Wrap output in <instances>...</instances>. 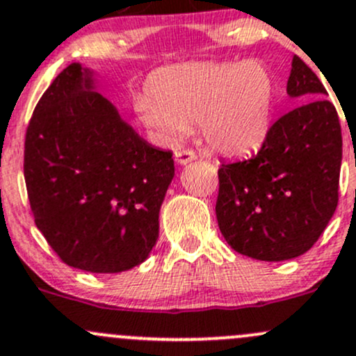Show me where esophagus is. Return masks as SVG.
I'll list each match as a JSON object with an SVG mask.
<instances>
[{"label":"esophagus","instance_id":"obj_1","mask_svg":"<svg viewBox=\"0 0 356 356\" xmlns=\"http://www.w3.org/2000/svg\"><path fill=\"white\" fill-rule=\"evenodd\" d=\"M196 159L197 155L193 149H179V152H175V162H177L179 165H188L189 162H193V160Z\"/></svg>","mask_w":356,"mask_h":356}]
</instances>
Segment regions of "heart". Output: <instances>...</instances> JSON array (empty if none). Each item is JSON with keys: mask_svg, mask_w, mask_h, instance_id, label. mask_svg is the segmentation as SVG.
Masks as SVG:
<instances>
[{"mask_svg": "<svg viewBox=\"0 0 356 356\" xmlns=\"http://www.w3.org/2000/svg\"><path fill=\"white\" fill-rule=\"evenodd\" d=\"M276 83L264 63H182L148 80L133 97L140 121L174 143L200 124L204 143L223 156H247L266 141L275 111Z\"/></svg>", "mask_w": 356, "mask_h": 356, "instance_id": "1", "label": "heart"}]
</instances>
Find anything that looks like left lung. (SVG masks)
Segmentation results:
<instances>
[{
  "mask_svg": "<svg viewBox=\"0 0 356 356\" xmlns=\"http://www.w3.org/2000/svg\"><path fill=\"white\" fill-rule=\"evenodd\" d=\"M286 93L304 100L269 129L257 155L222 163L216 220L227 244L259 261L307 252L338 207L343 140L326 88L295 56Z\"/></svg>",
  "mask_w": 356,
  "mask_h": 356,
  "instance_id": "obj_1",
  "label": "left lung"
}]
</instances>
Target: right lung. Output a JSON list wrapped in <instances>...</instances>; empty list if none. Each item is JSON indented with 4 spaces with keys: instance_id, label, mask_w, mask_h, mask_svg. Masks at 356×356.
I'll return each instance as SVG.
<instances>
[{
    "instance_id": "right-lung-1",
    "label": "right lung",
    "mask_w": 356,
    "mask_h": 356,
    "mask_svg": "<svg viewBox=\"0 0 356 356\" xmlns=\"http://www.w3.org/2000/svg\"><path fill=\"white\" fill-rule=\"evenodd\" d=\"M95 88L80 63L54 78L29 122L24 175L35 225L63 263L121 273L152 252L175 168Z\"/></svg>"
}]
</instances>
